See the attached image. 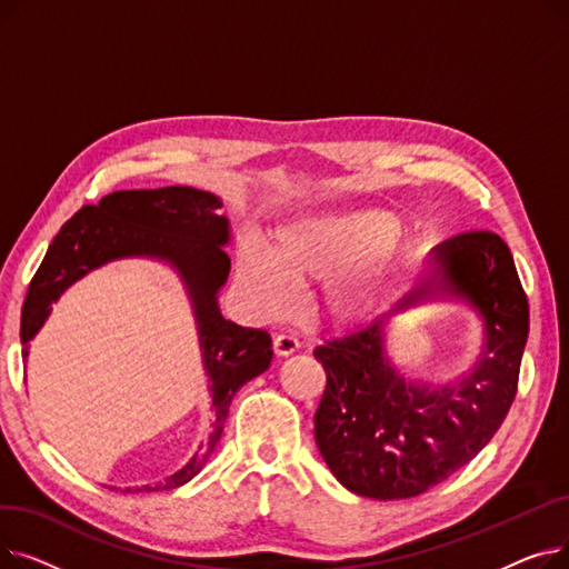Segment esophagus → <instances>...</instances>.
I'll list each match as a JSON object with an SVG mask.
<instances>
[{"instance_id":"esophagus-1","label":"esophagus","mask_w":569,"mask_h":569,"mask_svg":"<svg viewBox=\"0 0 569 569\" xmlns=\"http://www.w3.org/2000/svg\"><path fill=\"white\" fill-rule=\"evenodd\" d=\"M300 350V341H297L295 337H290V335H279V337H274V352L279 355V357H288V355H292V352H297Z\"/></svg>"}]
</instances>
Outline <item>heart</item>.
Here are the masks:
<instances>
[{"instance_id": "heart-1", "label": "heart", "mask_w": 569, "mask_h": 569, "mask_svg": "<svg viewBox=\"0 0 569 569\" xmlns=\"http://www.w3.org/2000/svg\"><path fill=\"white\" fill-rule=\"evenodd\" d=\"M401 219L385 209L307 214L274 230L272 244L247 242L237 277L267 316L290 311L292 286L320 283L316 313L339 330L376 322L397 297L408 269Z\"/></svg>"}]
</instances>
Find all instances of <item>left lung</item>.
I'll use <instances>...</instances> for the list:
<instances>
[{"label":"left lung","instance_id":"1","mask_svg":"<svg viewBox=\"0 0 569 569\" xmlns=\"http://www.w3.org/2000/svg\"><path fill=\"white\" fill-rule=\"evenodd\" d=\"M459 301L483 322V348L459 379H408L389 355V320ZM528 339V300L510 249L487 230L445 239L390 313L362 332L318 346L327 373L316 445L337 480L376 500L420 496L480 455L515 395Z\"/></svg>","mask_w":569,"mask_h":569}]
</instances>
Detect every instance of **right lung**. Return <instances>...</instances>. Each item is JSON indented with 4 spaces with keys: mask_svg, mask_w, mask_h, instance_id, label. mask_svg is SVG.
<instances>
[{
    "mask_svg": "<svg viewBox=\"0 0 569 569\" xmlns=\"http://www.w3.org/2000/svg\"><path fill=\"white\" fill-rule=\"evenodd\" d=\"M221 207L219 196L191 187L117 191L99 204L82 207L52 239L22 305L20 341L27 360L29 341L41 332L52 305L76 281L108 262L157 260L174 269L184 283L196 318L207 390L212 395L214 422L212 433L187 466L154 489L142 487L144 491L174 489L193 480L221 440L239 387L272 365V337L223 318L219 309V292L230 272V258L223 249L230 244V221L219 214Z\"/></svg>",
    "mask_w": 569,
    "mask_h": 569,
    "instance_id": "1",
    "label": "right lung"
}]
</instances>
